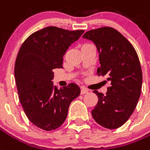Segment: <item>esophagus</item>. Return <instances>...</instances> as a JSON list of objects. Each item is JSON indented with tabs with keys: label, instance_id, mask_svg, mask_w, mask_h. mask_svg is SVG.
<instances>
[{
	"label": "esophagus",
	"instance_id": "34e87169",
	"mask_svg": "<svg viewBox=\"0 0 150 150\" xmlns=\"http://www.w3.org/2000/svg\"><path fill=\"white\" fill-rule=\"evenodd\" d=\"M88 92V90L87 88H82L81 90V95H84V94H87Z\"/></svg>",
	"mask_w": 150,
	"mask_h": 150
}]
</instances>
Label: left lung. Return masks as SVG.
I'll list each match as a JSON object with an SVG mask.
<instances>
[{"label":"left lung","instance_id":"8db88e82","mask_svg":"<svg viewBox=\"0 0 150 150\" xmlns=\"http://www.w3.org/2000/svg\"><path fill=\"white\" fill-rule=\"evenodd\" d=\"M83 38L96 45L101 64L97 74L110 82L105 96L94 91L98 100L91 115L101 126L116 129L129 119L141 95L142 72L139 56L133 45L112 27L91 30Z\"/></svg>","mask_w":150,"mask_h":150}]
</instances>
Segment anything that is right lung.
Instances as JSON below:
<instances>
[{"label":"right lung","instance_id":"right-lung-1","mask_svg":"<svg viewBox=\"0 0 150 150\" xmlns=\"http://www.w3.org/2000/svg\"><path fill=\"white\" fill-rule=\"evenodd\" d=\"M84 30L47 26L29 36L18 51L15 77L18 98L26 117L45 131L59 127L81 89L71 83L63 88L53 85L55 68H62L63 55Z\"/></svg>","mask_w":150,"mask_h":150}]
</instances>
